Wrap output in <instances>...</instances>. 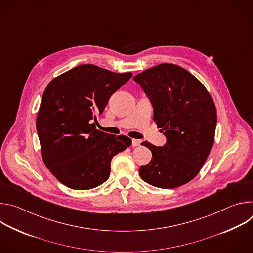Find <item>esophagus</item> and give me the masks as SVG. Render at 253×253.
I'll list each match as a JSON object with an SVG mask.
<instances>
[{"label":"esophagus","mask_w":253,"mask_h":253,"mask_svg":"<svg viewBox=\"0 0 253 253\" xmlns=\"http://www.w3.org/2000/svg\"><path fill=\"white\" fill-rule=\"evenodd\" d=\"M140 144H141V140H138V139H133L132 140V146L133 147L140 146Z\"/></svg>","instance_id":"esophagus-1"}]
</instances>
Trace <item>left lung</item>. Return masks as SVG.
I'll return each instance as SVG.
<instances>
[{"instance_id": "8db88e82", "label": "left lung", "mask_w": 253, "mask_h": 253, "mask_svg": "<svg viewBox=\"0 0 253 253\" xmlns=\"http://www.w3.org/2000/svg\"><path fill=\"white\" fill-rule=\"evenodd\" d=\"M134 81L153 106V120L166 137L163 146L143 142L151 161L139 168L144 181L159 188L186 184L200 171L213 146L216 122L214 102L184 68L160 64L136 75Z\"/></svg>"}]
</instances>
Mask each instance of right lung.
<instances>
[{
  "instance_id": "obj_1",
  "label": "right lung",
  "mask_w": 253,
  "mask_h": 253,
  "mask_svg": "<svg viewBox=\"0 0 253 253\" xmlns=\"http://www.w3.org/2000/svg\"><path fill=\"white\" fill-rule=\"evenodd\" d=\"M132 73H114L92 64L71 69L47 86L36 128L45 165L65 186L87 190L109 178L111 160L131 139L99 131L96 115Z\"/></svg>"
}]
</instances>
